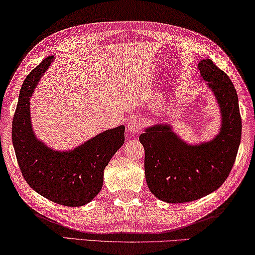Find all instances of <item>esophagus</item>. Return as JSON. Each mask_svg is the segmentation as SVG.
Returning <instances> with one entry per match:
<instances>
[{
	"label": "esophagus",
	"instance_id": "esophagus-1",
	"mask_svg": "<svg viewBox=\"0 0 255 255\" xmlns=\"http://www.w3.org/2000/svg\"><path fill=\"white\" fill-rule=\"evenodd\" d=\"M128 131L131 132V133H138L141 130V122L140 120L135 119V117H133L132 120H130L128 122Z\"/></svg>",
	"mask_w": 255,
	"mask_h": 255
}]
</instances>
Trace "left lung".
<instances>
[{"label": "left lung", "mask_w": 255, "mask_h": 255, "mask_svg": "<svg viewBox=\"0 0 255 255\" xmlns=\"http://www.w3.org/2000/svg\"><path fill=\"white\" fill-rule=\"evenodd\" d=\"M198 69L221 113L218 134L190 144L172 125L158 123L139 136L148 188L160 201L172 204L193 202L217 190L232 171L242 139L238 97L230 78L211 59L199 61Z\"/></svg>", "instance_id": "left-lung-1"}]
</instances>
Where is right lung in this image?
I'll use <instances>...</instances> for the list:
<instances>
[{
    "instance_id": "right-lung-1",
    "label": "right lung",
    "mask_w": 255,
    "mask_h": 255,
    "mask_svg": "<svg viewBox=\"0 0 255 255\" xmlns=\"http://www.w3.org/2000/svg\"><path fill=\"white\" fill-rule=\"evenodd\" d=\"M54 56L45 58L23 81L12 121V143L26 182L57 204H88L103 188L104 170L124 143V125L106 130L70 150H56L35 135L29 100Z\"/></svg>"
}]
</instances>
